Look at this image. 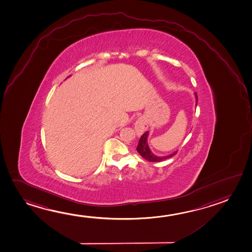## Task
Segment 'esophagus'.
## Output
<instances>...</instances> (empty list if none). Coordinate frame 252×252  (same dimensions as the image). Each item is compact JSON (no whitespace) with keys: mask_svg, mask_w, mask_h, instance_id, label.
Instances as JSON below:
<instances>
[{"mask_svg":"<svg viewBox=\"0 0 252 252\" xmlns=\"http://www.w3.org/2000/svg\"><path fill=\"white\" fill-rule=\"evenodd\" d=\"M134 128H135L137 134L138 135H141L147 130V128H148V123H147L146 119L143 118V117H140L136 120L135 124H134Z\"/></svg>","mask_w":252,"mask_h":252,"instance_id":"esophagus-1","label":"esophagus"}]
</instances>
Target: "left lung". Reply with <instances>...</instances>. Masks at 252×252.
<instances>
[{
    "label": "left lung",
    "mask_w": 252,
    "mask_h": 252,
    "mask_svg": "<svg viewBox=\"0 0 252 252\" xmlns=\"http://www.w3.org/2000/svg\"><path fill=\"white\" fill-rule=\"evenodd\" d=\"M196 95V99H197V103H198V96L197 94H195ZM197 104V103H196ZM148 136H149V132H146L142 134V136L140 137V140H139V144L137 147V151L139 152L140 156L143 157L144 159H146L147 161H152V162H158V161H164L168 158L174 157L176 154L178 152L173 153L169 156L167 157H157L155 156L151 150L149 149V145H148Z\"/></svg>",
    "instance_id": "1"
}]
</instances>
